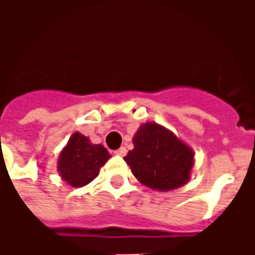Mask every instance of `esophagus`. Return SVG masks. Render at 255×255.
<instances>
[{"label":"esophagus","mask_w":255,"mask_h":255,"mask_svg":"<svg viewBox=\"0 0 255 255\" xmlns=\"http://www.w3.org/2000/svg\"><path fill=\"white\" fill-rule=\"evenodd\" d=\"M115 154L122 155V157H124V155L127 154V149H126V147H120V149H117L116 151H115Z\"/></svg>","instance_id":"1"}]
</instances>
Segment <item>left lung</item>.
<instances>
[{"label": "left lung", "instance_id": "left-lung-1", "mask_svg": "<svg viewBox=\"0 0 255 255\" xmlns=\"http://www.w3.org/2000/svg\"><path fill=\"white\" fill-rule=\"evenodd\" d=\"M132 142L133 150L124 160L142 184L169 191L187 183L194 153L171 131L155 123H146L140 126Z\"/></svg>", "mask_w": 255, "mask_h": 255}]
</instances>
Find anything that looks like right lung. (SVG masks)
<instances>
[{
	"instance_id": "1",
	"label": "right lung",
	"mask_w": 255,
	"mask_h": 255,
	"mask_svg": "<svg viewBox=\"0 0 255 255\" xmlns=\"http://www.w3.org/2000/svg\"><path fill=\"white\" fill-rule=\"evenodd\" d=\"M111 158L102 144L90 143L89 138L75 132L58 157V172L72 187H82L98 176L101 166Z\"/></svg>"
}]
</instances>
